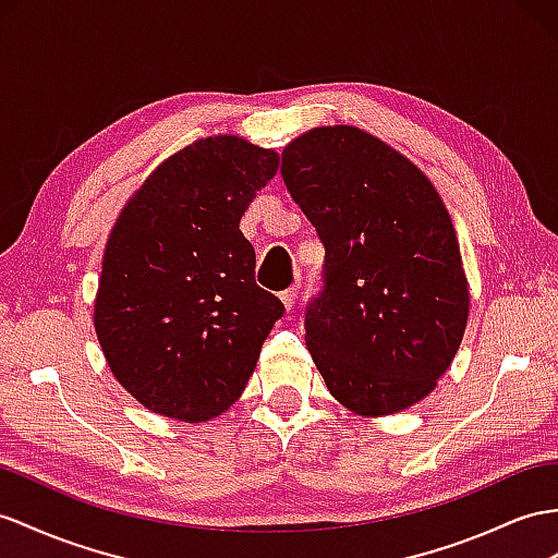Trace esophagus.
Masks as SVG:
<instances>
[{
	"instance_id": "34e87169",
	"label": "esophagus",
	"mask_w": 558,
	"mask_h": 558,
	"mask_svg": "<svg viewBox=\"0 0 558 558\" xmlns=\"http://www.w3.org/2000/svg\"><path fill=\"white\" fill-rule=\"evenodd\" d=\"M296 294H299V288H288L282 294H280V302L284 304V308H292L294 302H296Z\"/></svg>"
}]
</instances>
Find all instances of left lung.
<instances>
[{
  "instance_id": "obj_1",
  "label": "left lung",
  "mask_w": 558,
  "mask_h": 558,
  "mask_svg": "<svg viewBox=\"0 0 558 558\" xmlns=\"http://www.w3.org/2000/svg\"><path fill=\"white\" fill-rule=\"evenodd\" d=\"M280 171L325 245V290L304 330L327 389L363 417L420 403L469 318L460 242L434 183L351 124L296 136Z\"/></svg>"
}]
</instances>
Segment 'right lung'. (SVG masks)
Here are the masks:
<instances>
[{
    "mask_svg": "<svg viewBox=\"0 0 558 558\" xmlns=\"http://www.w3.org/2000/svg\"><path fill=\"white\" fill-rule=\"evenodd\" d=\"M280 155L235 134L197 138L126 199L104 252L94 327L110 373L155 415L207 422L231 408L284 313L254 282L240 231Z\"/></svg>",
    "mask_w": 558,
    "mask_h": 558,
    "instance_id": "1",
    "label": "right lung"
}]
</instances>
